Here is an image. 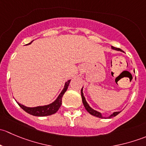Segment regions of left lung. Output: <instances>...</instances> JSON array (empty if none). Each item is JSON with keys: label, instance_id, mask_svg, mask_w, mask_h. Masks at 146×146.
Masks as SVG:
<instances>
[{"label": "left lung", "instance_id": "8db88e82", "mask_svg": "<svg viewBox=\"0 0 146 146\" xmlns=\"http://www.w3.org/2000/svg\"><path fill=\"white\" fill-rule=\"evenodd\" d=\"M111 48L114 50H116V51H122V50L121 49V48H116V47H114V46H111ZM82 88L81 89V97H82V103H83L84 104V107H85V110H87V111H88V112L90 113V114H91V115L92 116H95V117H98V118H101V119H111L112 118V117H116V116L117 115V114H119V113H120V111H115V112H113L112 114H110L109 117H103L102 114V113L99 112V111H96V110H93V109L92 108V107H90V106L88 104V103L87 102L86 100H85V98L84 97V95H83V92H82Z\"/></svg>", "mask_w": 146, "mask_h": 146}]
</instances>
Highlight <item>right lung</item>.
<instances>
[{
  "label": "right lung",
  "instance_id": "right-lung-1",
  "mask_svg": "<svg viewBox=\"0 0 146 146\" xmlns=\"http://www.w3.org/2000/svg\"><path fill=\"white\" fill-rule=\"evenodd\" d=\"M32 42H33V41H32V42H31L30 43L28 44H31V43H32ZM70 82V80H69L65 82L64 89L62 90V91H61V93L59 94L58 98L53 102L52 103H51V104H49L44 106H38V107H28L23 105V104H20V103L17 102V103L24 111H25L26 112L31 114V115L36 116V117H46V116H49L51 115V114H54L58 111V109H59L60 107L61 106V104H62V98L63 96H64V93L66 92V91L67 90L68 87Z\"/></svg>",
  "mask_w": 146,
  "mask_h": 146
}]
</instances>
